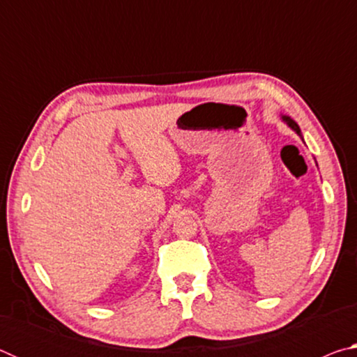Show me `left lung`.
Instances as JSON below:
<instances>
[{"mask_svg": "<svg viewBox=\"0 0 357 357\" xmlns=\"http://www.w3.org/2000/svg\"><path fill=\"white\" fill-rule=\"evenodd\" d=\"M280 118H282V121L283 123H285L289 129H293L296 134H298L301 138H302V132H301V129H299V126H298V123H296L294 119H291L289 116H287V114H280ZM302 140H304V138H302Z\"/></svg>", "mask_w": 357, "mask_h": 357, "instance_id": "8db88e82", "label": "left lung"}]
</instances>
